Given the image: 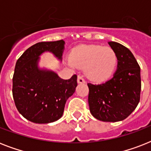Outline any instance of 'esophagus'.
Listing matches in <instances>:
<instances>
[{
    "label": "esophagus",
    "mask_w": 151,
    "mask_h": 151,
    "mask_svg": "<svg viewBox=\"0 0 151 151\" xmlns=\"http://www.w3.org/2000/svg\"><path fill=\"white\" fill-rule=\"evenodd\" d=\"M78 84H83V83H85V79H84V78H83L81 75H78Z\"/></svg>",
    "instance_id": "1"
}]
</instances>
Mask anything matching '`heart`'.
I'll return each mask as SVG.
<instances>
[{
    "instance_id": "heart-1",
    "label": "heart",
    "mask_w": 151,
    "mask_h": 151,
    "mask_svg": "<svg viewBox=\"0 0 151 151\" xmlns=\"http://www.w3.org/2000/svg\"><path fill=\"white\" fill-rule=\"evenodd\" d=\"M117 55L110 47L83 45L74 48L70 53L71 66L85 68V73L94 82H103L113 76L117 66Z\"/></svg>"
}]
</instances>
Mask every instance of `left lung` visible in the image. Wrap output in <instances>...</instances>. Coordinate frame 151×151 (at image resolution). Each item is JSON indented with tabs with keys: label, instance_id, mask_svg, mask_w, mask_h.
<instances>
[{
	"label": "left lung",
	"instance_id": "obj_1",
	"mask_svg": "<svg viewBox=\"0 0 151 151\" xmlns=\"http://www.w3.org/2000/svg\"><path fill=\"white\" fill-rule=\"evenodd\" d=\"M117 55V70L110 80L100 85L88 84V105L92 115L99 121L120 122L133 112L140 99V67L129 48L108 42Z\"/></svg>",
	"mask_w": 151,
	"mask_h": 151
}]
</instances>
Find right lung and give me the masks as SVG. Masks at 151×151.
<instances>
[{"label": "right lung", "instance_id": "obj_1", "mask_svg": "<svg viewBox=\"0 0 151 151\" xmlns=\"http://www.w3.org/2000/svg\"><path fill=\"white\" fill-rule=\"evenodd\" d=\"M63 40L37 43L19 58L12 78V95L18 111L28 121L48 124L63 116L66 100L75 92L77 75L63 80L54 71L38 66L40 55L52 52L62 60Z\"/></svg>", "mask_w": 151, "mask_h": 151}]
</instances>
